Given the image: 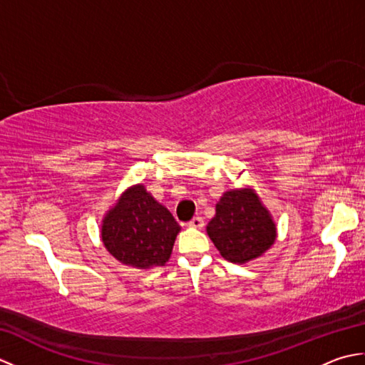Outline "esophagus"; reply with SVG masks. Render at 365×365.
<instances>
[{
  "instance_id": "esophagus-1",
  "label": "esophagus",
  "mask_w": 365,
  "mask_h": 365,
  "mask_svg": "<svg viewBox=\"0 0 365 365\" xmlns=\"http://www.w3.org/2000/svg\"><path fill=\"white\" fill-rule=\"evenodd\" d=\"M190 227H195V229H202L204 227V218L202 216H196V218H192L188 222Z\"/></svg>"
}]
</instances>
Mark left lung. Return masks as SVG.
<instances>
[{
    "mask_svg": "<svg viewBox=\"0 0 365 365\" xmlns=\"http://www.w3.org/2000/svg\"><path fill=\"white\" fill-rule=\"evenodd\" d=\"M207 234L224 259L245 263L269 250L276 226L252 190H232L216 204Z\"/></svg>",
    "mask_w": 365,
    "mask_h": 365,
    "instance_id": "1",
    "label": "left lung"
}]
</instances>
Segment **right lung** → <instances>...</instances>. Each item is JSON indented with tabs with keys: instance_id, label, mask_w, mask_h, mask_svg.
I'll use <instances>...</instances> for the list:
<instances>
[{
	"instance_id": "obj_1",
	"label": "right lung",
	"mask_w": 365,
	"mask_h": 365,
	"mask_svg": "<svg viewBox=\"0 0 365 365\" xmlns=\"http://www.w3.org/2000/svg\"><path fill=\"white\" fill-rule=\"evenodd\" d=\"M180 232L174 216L143 185L127 190L103 220L102 240L113 257L130 267H161Z\"/></svg>"
}]
</instances>
